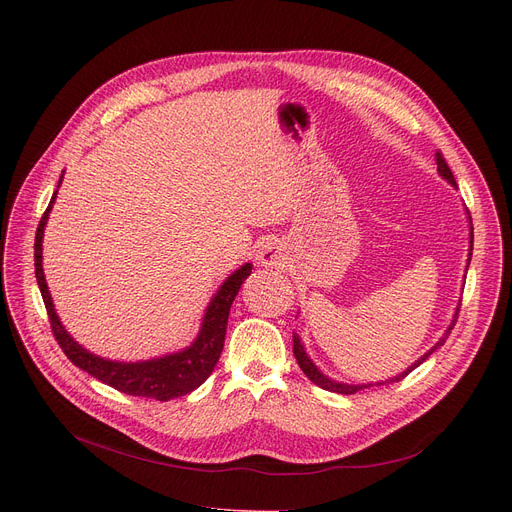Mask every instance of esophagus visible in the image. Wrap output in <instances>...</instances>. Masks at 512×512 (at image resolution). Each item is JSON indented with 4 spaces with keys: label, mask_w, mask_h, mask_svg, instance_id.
I'll return each mask as SVG.
<instances>
[{
    "label": "esophagus",
    "mask_w": 512,
    "mask_h": 512,
    "mask_svg": "<svg viewBox=\"0 0 512 512\" xmlns=\"http://www.w3.org/2000/svg\"><path fill=\"white\" fill-rule=\"evenodd\" d=\"M286 259H288L286 247L280 240H265L257 253V261L263 267H282L286 263Z\"/></svg>",
    "instance_id": "obj_1"
}]
</instances>
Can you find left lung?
<instances>
[{"label": "left lung", "mask_w": 512, "mask_h": 512, "mask_svg": "<svg viewBox=\"0 0 512 512\" xmlns=\"http://www.w3.org/2000/svg\"><path fill=\"white\" fill-rule=\"evenodd\" d=\"M436 161H438V174L448 182V184H452L454 188H456V180H454V176H452V172H450V168H448V164H446V159L442 157V153L438 151L436 153ZM467 220H469V255H467V265H465V272L469 270V263H471V255H473V224H471V215H469V211H467ZM459 311H461V303H459V307H456V311H454V315H452V321H450V326L444 330V334H442V338L429 348V351L425 353V355H421L411 367H407L405 371L402 373H398V375H394V378H390V380H386V382H369V384H346V382H338V380H332L330 375H326L324 371H321L315 363H313V359L307 355V351H305V344H303V340H301V336L294 332L292 334V351H294V357H297V361H299V367L303 369V373L307 375V378L315 384V386H319V388H324V390H328V392H336V394H357L359 390H365V388H371V386H384V384H392V382H400L402 378H407V375L413 371V369H417L429 355H432L436 348H440L444 342H446V338H448V334H450V330L454 328V324H456V317H459Z\"/></svg>", "instance_id": "1"}]
</instances>
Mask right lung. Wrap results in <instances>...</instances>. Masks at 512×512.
I'll use <instances>...</instances> for the list:
<instances>
[{
    "label": "right lung",
    "mask_w": 512,
    "mask_h": 512,
    "mask_svg": "<svg viewBox=\"0 0 512 512\" xmlns=\"http://www.w3.org/2000/svg\"><path fill=\"white\" fill-rule=\"evenodd\" d=\"M62 178H64V172L60 176L58 188L62 184ZM56 197H58V191L53 193L49 207L45 209L43 218L39 222V228H37L35 276H37L41 297H43L49 321H51L53 336H56L66 357L76 367L91 373L93 378H97L99 382L112 386L124 394H130V396L170 400V398H178V396L191 394L193 390H197L209 378L215 363H218V359L222 355L230 307L234 303V297L238 294L242 282L251 276L253 263L240 265L236 272H232L222 282V286L218 288V292L213 294L205 313H203L197 338L188 346H184L182 351L168 353V355H161V357L147 359V361H112V359L99 357V355L87 351L83 344H78L68 334V330L62 326V321L56 313V307H53L47 280L43 274V232H45V224L49 220L51 207H53V203H56Z\"/></svg>",
    "instance_id": "add662e5"
}]
</instances>
